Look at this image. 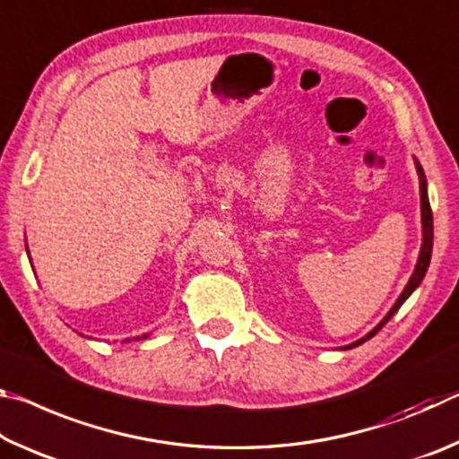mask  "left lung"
<instances>
[{"mask_svg": "<svg viewBox=\"0 0 459 459\" xmlns=\"http://www.w3.org/2000/svg\"><path fill=\"white\" fill-rule=\"evenodd\" d=\"M415 166H417V174H419V192H421V222H423V245H421V253H419V259H417V265H415V271L413 275H411L409 283L405 285V290H403V293L399 295V299L394 301V306L391 307V312H388L383 322H380L375 330H370L367 336L356 340L354 344L346 346V348H352V346H360L362 342L370 340L375 333L383 328V325L391 320V317L399 312V307L405 304V299L409 298L411 293H413L419 283L423 281V277L427 273V267H429V261H431V251H433V214H431V206H429V198H427V180H425V172L421 164H419V160H415Z\"/></svg>", "mask_w": 459, "mask_h": 459, "instance_id": "left-lung-1", "label": "left lung"}]
</instances>
